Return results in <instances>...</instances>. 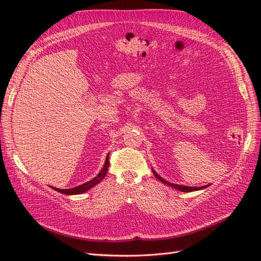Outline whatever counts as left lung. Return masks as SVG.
Wrapping results in <instances>:
<instances>
[{"label":"left lung","instance_id":"obj_1","mask_svg":"<svg viewBox=\"0 0 261 261\" xmlns=\"http://www.w3.org/2000/svg\"><path fill=\"white\" fill-rule=\"evenodd\" d=\"M152 173H153V175L159 179L160 181H162L163 184H165V185H168V186H170V187H172V188H175V189H177V191H179V192H185V193H187V192H196V191H201V189H204V188H207V187H209L211 184H208V185H204V186H201V187H192V186H185V185H178V184H173V183H170V181H168V180H165L163 177H161L159 174H158V173L152 169Z\"/></svg>","mask_w":261,"mask_h":261}]
</instances>
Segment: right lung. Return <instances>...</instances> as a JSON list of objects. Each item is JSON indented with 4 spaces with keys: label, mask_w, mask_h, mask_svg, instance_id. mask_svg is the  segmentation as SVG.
Returning a JSON list of instances; mask_svg holds the SVG:
<instances>
[{
    "label": "right lung",
    "mask_w": 261,
    "mask_h": 261,
    "mask_svg": "<svg viewBox=\"0 0 261 261\" xmlns=\"http://www.w3.org/2000/svg\"><path fill=\"white\" fill-rule=\"evenodd\" d=\"M109 165H110V162H109V153L107 154V158H106V161H105V164L103 167H102L101 171L98 173V175L96 177H93L92 179L88 180L87 183H84L82 185H78L76 187H73V188H68V189H61V188H57V187H53L51 186V188H53L54 191H57L61 194H64V195H78V194H83L87 191H89L90 188L94 187L97 184H99L100 181L105 178L107 172H108V169H109Z\"/></svg>",
    "instance_id": "add662e5"
}]
</instances>
